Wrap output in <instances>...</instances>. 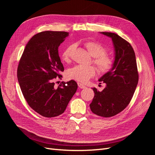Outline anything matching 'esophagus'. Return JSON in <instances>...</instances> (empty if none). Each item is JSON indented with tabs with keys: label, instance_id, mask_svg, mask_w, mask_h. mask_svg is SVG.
I'll use <instances>...</instances> for the list:
<instances>
[{
	"label": "esophagus",
	"instance_id": "34e87169",
	"mask_svg": "<svg viewBox=\"0 0 155 155\" xmlns=\"http://www.w3.org/2000/svg\"><path fill=\"white\" fill-rule=\"evenodd\" d=\"M78 87H79V88H86V86L83 85V84H82L81 83L78 82Z\"/></svg>",
	"mask_w": 155,
	"mask_h": 155
}]
</instances>
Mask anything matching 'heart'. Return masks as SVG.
Returning a JSON list of instances; mask_svg holds the SVG:
<instances>
[{
  "mask_svg": "<svg viewBox=\"0 0 155 155\" xmlns=\"http://www.w3.org/2000/svg\"><path fill=\"white\" fill-rule=\"evenodd\" d=\"M83 45L93 57L92 63L96 65L100 74H105L111 71L114 66V59L110 55L107 54V49L104 46L92 40L85 41ZM75 48V44H70L64 48L61 54V58L64 62H70ZM96 73V69L94 66L76 65L67 70L66 76L70 79L86 83L94 76Z\"/></svg>",
  "mask_w": 155,
  "mask_h": 155,
  "instance_id": "b5f03b06",
  "label": "heart"
}]
</instances>
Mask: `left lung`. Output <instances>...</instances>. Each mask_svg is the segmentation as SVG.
<instances>
[{"label":"left lung","mask_w":155,"mask_h":155,"mask_svg":"<svg viewBox=\"0 0 155 155\" xmlns=\"http://www.w3.org/2000/svg\"><path fill=\"white\" fill-rule=\"evenodd\" d=\"M112 38L115 50L114 66L99 81L106 83L101 92L93 88L94 97L90 104L94 114L109 118L120 113L132 99L138 82L134 51L129 42L111 32H101Z\"/></svg>","instance_id":"1"}]
</instances>
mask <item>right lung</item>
Masks as SVG:
<instances>
[{
    "instance_id": "right-lung-1",
    "label": "right lung",
    "mask_w": 155,
    "mask_h": 155,
    "mask_svg": "<svg viewBox=\"0 0 155 155\" xmlns=\"http://www.w3.org/2000/svg\"><path fill=\"white\" fill-rule=\"evenodd\" d=\"M68 34L38 33L26 45L18 63L17 79L24 97L33 110L46 118L63 114L78 88L74 80L55 87V79H61L64 71L58 48Z\"/></svg>"
}]
</instances>
